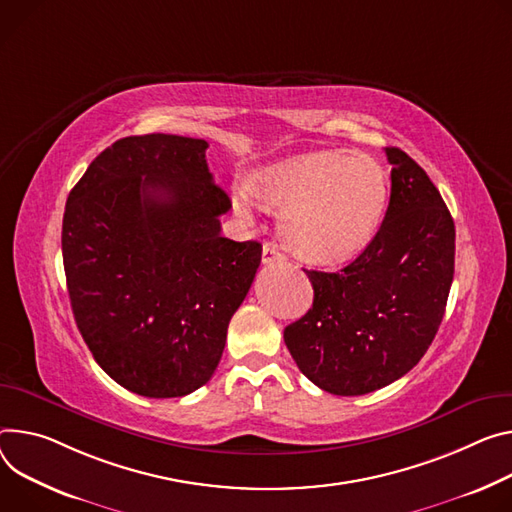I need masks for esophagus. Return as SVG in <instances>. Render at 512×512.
<instances>
[{
    "label": "esophagus",
    "mask_w": 512,
    "mask_h": 512,
    "mask_svg": "<svg viewBox=\"0 0 512 512\" xmlns=\"http://www.w3.org/2000/svg\"><path fill=\"white\" fill-rule=\"evenodd\" d=\"M286 257H284V253L277 249V245H273V243H265L263 245V255H261V261L267 265V263H280V261H284Z\"/></svg>",
    "instance_id": "1"
}]
</instances>
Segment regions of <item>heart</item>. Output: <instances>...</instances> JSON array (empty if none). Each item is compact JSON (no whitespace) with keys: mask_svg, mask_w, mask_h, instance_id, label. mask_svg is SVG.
<instances>
[{"mask_svg":"<svg viewBox=\"0 0 512 512\" xmlns=\"http://www.w3.org/2000/svg\"><path fill=\"white\" fill-rule=\"evenodd\" d=\"M253 192L267 206L282 208V235L296 255L333 265L357 257L376 239L390 179L369 155L314 151L259 169ZM232 206L243 218H253L249 190L232 192Z\"/></svg>","mask_w":512,"mask_h":512,"instance_id":"1","label":"heart"}]
</instances>
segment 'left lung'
Masks as SVG:
<instances>
[{"mask_svg": "<svg viewBox=\"0 0 512 512\" xmlns=\"http://www.w3.org/2000/svg\"><path fill=\"white\" fill-rule=\"evenodd\" d=\"M390 204L376 239L339 271H306L312 308L284 341L320 390L361 396L421 361L445 314L455 265V224L425 169L396 147Z\"/></svg>", "mask_w": 512, "mask_h": 512, "instance_id": "1", "label": "left lung"}]
</instances>
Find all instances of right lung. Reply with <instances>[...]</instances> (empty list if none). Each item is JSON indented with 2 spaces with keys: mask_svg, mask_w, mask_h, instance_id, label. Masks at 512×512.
Returning a JSON list of instances; mask_svg holds the SVG:
<instances>
[{
  "mask_svg": "<svg viewBox=\"0 0 512 512\" xmlns=\"http://www.w3.org/2000/svg\"><path fill=\"white\" fill-rule=\"evenodd\" d=\"M208 143L126 136L71 190L63 263L77 329L122 388L177 398L204 386L243 304L261 245L220 235L230 198L206 163Z\"/></svg>",
  "mask_w": 512,
  "mask_h": 512,
  "instance_id": "1",
  "label": "right lung"
}]
</instances>
